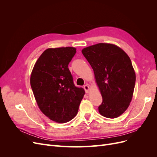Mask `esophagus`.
<instances>
[{
	"instance_id": "esophagus-1",
	"label": "esophagus",
	"mask_w": 157,
	"mask_h": 157,
	"mask_svg": "<svg viewBox=\"0 0 157 157\" xmlns=\"http://www.w3.org/2000/svg\"><path fill=\"white\" fill-rule=\"evenodd\" d=\"M84 90H85V92H86V93H88L89 92V90H90V87H89V86L88 84H86V85H84Z\"/></svg>"
}]
</instances>
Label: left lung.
<instances>
[{
  "label": "left lung",
  "instance_id": "8db88e82",
  "mask_svg": "<svg viewBox=\"0 0 157 157\" xmlns=\"http://www.w3.org/2000/svg\"><path fill=\"white\" fill-rule=\"evenodd\" d=\"M82 53L94 70L101 94L99 113L109 118L119 117L129 106L135 87L136 73L129 56L107 43L86 47Z\"/></svg>",
  "mask_w": 157,
  "mask_h": 157
}]
</instances>
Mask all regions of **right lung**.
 <instances>
[{"instance_id": "1", "label": "right lung", "mask_w": 157, "mask_h": 157, "mask_svg": "<svg viewBox=\"0 0 157 157\" xmlns=\"http://www.w3.org/2000/svg\"><path fill=\"white\" fill-rule=\"evenodd\" d=\"M73 47L48 48L41 54L31 75V86L40 111L50 120L65 123L77 115L85 92L75 86L68 65Z\"/></svg>"}]
</instances>
